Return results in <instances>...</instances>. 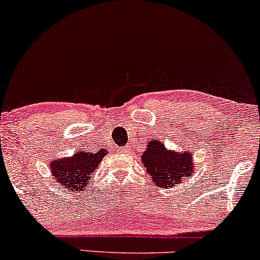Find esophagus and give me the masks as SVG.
<instances>
[{
    "instance_id": "obj_1",
    "label": "esophagus",
    "mask_w": 260,
    "mask_h": 260,
    "mask_svg": "<svg viewBox=\"0 0 260 260\" xmlns=\"http://www.w3.org/2000/svg\"><path fill=\"white\" fill-rule=\"evenodd\" d=\"M121 150H122V151H124V153H128V151L131 150V148L128 147V145H127V147H124L123 149H121Z\"/></svg>"
}]
</instances>
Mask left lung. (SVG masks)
<instances>
[{"instance_id": "obj_1", "label": "left lung", "mask_w": 260, "mask_h": 260, "mask_svg": "<svg viewBox=\"0 0 260 260\" xmlns=\"http://www.w3.org/2000/svg\"><path fill=\"white\" fill-rule=\"evenodd\" d=\"M142 162L154 183L161 188H175L194 174V162L190 151L168 150L159 139L147 143Z\"/></svg>"}]
</instances>
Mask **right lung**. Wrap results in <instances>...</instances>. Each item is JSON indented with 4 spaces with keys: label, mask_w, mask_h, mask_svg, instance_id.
<instances>
[{
    "label": "right lung",
    "mask_w": 260,
    "mask_h": 260,
    "mask_svg": "<svg viewBox=\"0 0 260 260\" xmlns=\"http://www.w3.org/2000/svg\"><path fill=\"white\" fill-rule=\"evenodd\" d=\"M107 154L106 149H99L96 153L77 151L73 156L52 160L50 170L57 183L67 189L80 192L88 188L90 175L96 170L103 157Z\"/></svg>",
    "instance_id": "obj_1"
}]
</instances>
